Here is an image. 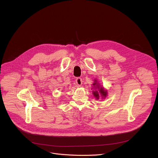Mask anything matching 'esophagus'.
<instances>
[{"mask_svg":"<svg viewBox=\"0 0 158 158\" xmlns=\"http://www.w3.org/2000/svg\"><path fill=\"white\" fill-rule=\"evenodd\" d=\"M76 84L78 86H80L82 85V79L81 77H78L76 79Z\"/></svg>","mask_w":158,"mask_h":158,"instance_id":"34e87169","label":"esophagus"}]
</instances>
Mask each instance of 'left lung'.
I'll return each mask as SVG.
<instances>
[{"instance_id": "8db88e82", "label": "left lung", "mask_w": 158, "mask_h": 158, "mask_svg": "<svg viewBox=\"0 0 158 158\" xmlns=\"http://www.w3.org/2000/svg\"><path fill=\"white\" fill-rule=\"evenodd\" d=\"M93 85L95 88V90L93 91V94L97 99L99 98L100 95L102 98H105L107 96V90H105L103 87L100 86V85L97 82V80H94Z\"/></svg>"}]
</instances>
